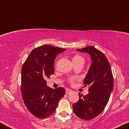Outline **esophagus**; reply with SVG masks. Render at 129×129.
<instances>
[{
    "label": "esophagus",
    "instance_id": "obj_1",
    "mask_svg": "<svg viewBox=\"0 0 129 129\" xmlns=\"http://www.w3.org/2000/svg\"><path fill=\"white\" fill-rule=\"evenodd\" d=\"M72 90H71V89H66V93L67 94H68L69 93H71V92H72Z\"/></svg>",
    "mask_w": 129,
    "mask_h": 129
}]
</instances>
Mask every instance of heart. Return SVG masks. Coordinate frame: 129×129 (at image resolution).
Returning a JSON list of instances; mask_svg holds the SVG:
<instances>
[{"mask_svg":"<svg viewBox=\"0 0 129 129\" xmlns=\"http://www.w3.org/2000/svg\"><path fill=\"white\" fill-rule=\"evenodd\" d=\"M72 61L73 62V64H76V63H78V62H82L84 63L85 60L83 57L81 56L78 55V54H76V55L74 56L72 58ZM78 79L77 77H71L69 78V81L70 83L71 84H73L74 82L76 80H77Z\"/></svg>","mask_w":129,"mask_h":129,"instance_id":"b5f03b06","label":"heart"}]
</instances>
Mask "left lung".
Segmentation results:
<instances>
[{
    "label": "left lung",
    "mask_w": 129,
    "mask_h": 129,
    "mask_svg": "<svg viewBox=\"0 0 129 129\" xmlns=\"http://www.w3.org/2000/svg\"><path fill=\"white\" fill-rule=\"evenodd\" d=\"M77 51L88 53L91 63L84 84L89 85V93L84 96L79 93V100L74 104L73 110L80 118L90 120L101 114L112 92L114 80L110 63L105 54L90 46Z\"/></svg>",
    "instance_id": "obj_1"
}]
</instances>
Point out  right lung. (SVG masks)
Masks as SVG:
<instances>
[{
	"label": "right lung",
	"instance_id": "1",
	"mask_svg": "<svg viewBox=\"0 0 129 129\" xmlns=\"http://www.w3.org/2000/svg\"><path fill=\"white\" fill-rule=\"evenodd\" d=\"M65 49L44 45L30 52L21 68V91L24 102L31 114L45 118L54 113L65 89L47 86L45 79L54 73V60Z\"/></svg>",
	"mask_w": 129,
	"mask_h": 129
}]
</instances>
